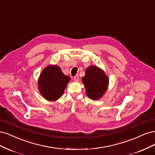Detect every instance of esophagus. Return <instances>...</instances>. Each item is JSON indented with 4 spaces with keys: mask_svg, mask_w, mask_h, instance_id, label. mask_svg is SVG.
Instances as JSON below:
<instances>
[{
    "mask_svg": "<svg viewBox=\"0 0 155 155\" xmlns=\"http://www.w3.org/2000/svg\"><path fill=\"white\" fill-rule=\"evenodd\" d=\"M74 81L75 82H78L79 81V76H78V75H76V76L74 78Z\"/></svg>",
    "mask_w": 155,
    "mask_h": 155,
    "instance_id": "obj_1",
    "label": "esophagus"
}]
</instances>
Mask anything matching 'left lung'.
Listing matches in <instances>:
<instances>
[{
  "instance_id": "8db88e82",
  "label": "left lung",
  "mask_w": 155,
  "mask_h": 155,
  "mask_svg": "<svg viewBox=\"0 0 155 155\" xmlns=\"http://www.w3.org/2000/svg\"><path fill=\"white\" fill-rule=\"evenodd\" d=\"M82 81L87 96L93 100H97L106 92L109 79L101 68L91 65L87 67Z\"/></svg>"
}]
</instances>
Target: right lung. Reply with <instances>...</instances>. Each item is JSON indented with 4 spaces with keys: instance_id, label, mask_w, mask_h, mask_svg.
Instances as JSON below:
<instances>
[{
    "instance_id": "add662e5",
    "label": "right lung",
    "mask_w": 155,
    "mask_h": 155,
    "mask_svg": "<svg viewBox=\"0 0 155 155\" xmlns=\"http://www.w3.org/2000/svg\"><path fill=\"white\" fill-rule=\"evenodd\" d=\"M70 78L64 75L58 65H48L38 79V88L45 99L55 101L62 96Z\"/></svg>"
}]
</instances>
